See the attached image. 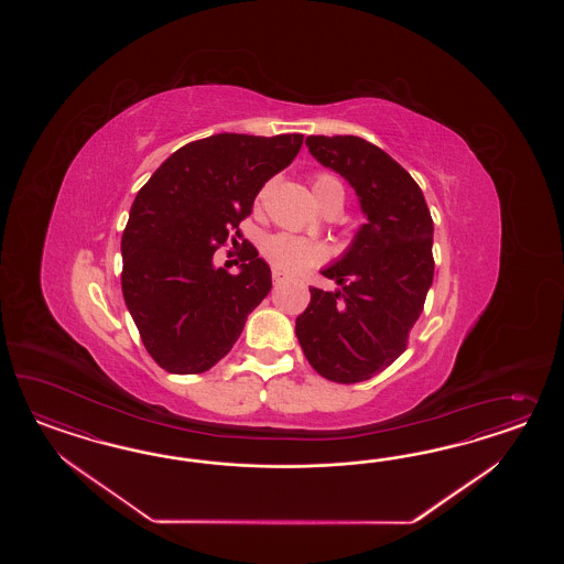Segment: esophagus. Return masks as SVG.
<instances>
[{
    "mask_svg": "<svg viewBox=\"0 0 564 564\" xmlns=\"http://www.w3.org/2000/svg\"><path fill=\"white\" fill-rule=\"evenodd\" d=\"M281 283H285V276L283 274L279 273V271H273V285L276 288V285H281Z\"/></svg>",
    "mask_w": 564,
    "mask_h": 564,
    "instance_id": "1",
    "label": "esophagus"
}]
</instances>
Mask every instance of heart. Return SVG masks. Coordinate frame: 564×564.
I'll use <instances>...</instances> for the list:
<instances>
[{"label":"heart","instance_id":"b5f03b06","mask_svg":"<svg viewBox=\"0 0 564 564\" xmlns=\"http://www.w3.org/2000/svg\"><path fill=\"white\" fill-rule=\"evenodd\" d=\"M310 186L314 200L325 210L330 205H343L345 192L341 182L328 173L316 171L310 177ZM271 189V184H264L258 192L257 200L262 203ZM262 257L273 267L274 271L283 274H302L325 262V248L310 239L295 238L290 234H273L262 241Z\"/></svg>","mask_w":564,"mask_h":564}]
</instances>
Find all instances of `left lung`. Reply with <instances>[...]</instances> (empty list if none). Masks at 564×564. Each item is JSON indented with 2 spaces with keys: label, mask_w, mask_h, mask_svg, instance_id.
Here are the masks:
<instances>
[{
  "label": "left lung",
  "mask_w": 564,
  "mask_h": 564,
  "mask_svg": "<svg viewBox=\"0 0 564 564\" xmlns=\"http://www.w3.org/2000/svg\"><path fill=\"white\" fill-rule=\"evenodd\" d=\"M306 144L354 186L368 223L347 254L323 271L341 290L310 288L295 335L318 375L354 384L387 370L408 349L434 276V223L415 180L372 142L307 137Z\"/></svg>",
  "instance_id": "1"
}]
</instances>
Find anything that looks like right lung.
Wrapping results in <instances>:
<instances>
[{
	"mask_svg": "<svg viewBox=\"0 0 564 564\" xmlns=\"http://www.w3.org/2000/svg\"><path fill=\"white\" fill-rule=\"evenodd\" d=\"M304 134H215L171 154L138 189L121 236V291L149 356L171 375H200L238 341L273 288L239 223L258 192L300 153ZM242 239V271L212 264Z\"/></svg>",
	"mask_w": 564,
	"mask_h": 564,
	"instance_id": "right-lung-1",
	"label": "right lung"
}]
</instances>
